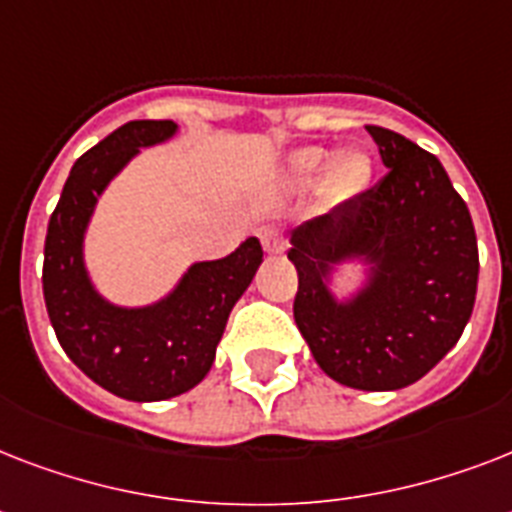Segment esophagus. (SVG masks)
<instances>
[{"label": "esophagus", "instance_id": "1", "mask_svg": "<svg viewBox=\"0 0 512 512\" xmlns=\"http://www.w3.org/2000/svg\"><path fill=\"white\" fill-rule=\"evenodd\" d=\"M260 239H263L265 252H271V255H279V252H284V247H287V236H284V231H281L279 225H268V228H263Z\"/></svg>", "mask_w": 512, "mask_h": 512}]
</instances>
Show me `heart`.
<instances>
[{"instance_id":"b5f03b06","label":"heart","mask_w":512,"mask_h":512,"mask_svg":"<svg viewBox=\"0 0 512 512\" xmlns=\"http://www.w3.org/2000/svg\"><path fill=\"white\" fill-rule=\"evenodd\" d=\"M327 159L329 151H324V148H300L292 156V172H295L297 180H313V177L324 170ZM366 177H369V159L361 151H356V148H348V151H340L329 162L324 183H321V191L332 201L348 199V196H353V193L364 188Z\"/></svg>"}]
</instances>
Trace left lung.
Instances as JSON below:
<instances>
[{"mask_svg": "<svg viewBox=\"0 0 512 512\" xmlns=\"http://www.w3.org/2000/svg\"><path fill=\"white\" fill-rule=\"evenodd\" d=\"M388 175L369 191L292 233L295 321L316 364L358 390H398L457 345L478 287V244L468 204L436 156L366 124ZM348 256L375 265L350 304L326 287Z\"/></svg>", "mask_w": 512, "mask_h": 512, "instance_id": "1", "label": "left lung"}]
</instances>
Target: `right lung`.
I'll list each match as a JSON object with an SVG mask.
<instances>
[{
    "mask_svg": "<svg viewBox=\"0 0 512 512\" xmlns=\"http://www.w3.org/2000/svg\"><path fill=\"white\" fill-rule=\"evenodd\" d=\"M175 130L170 119L127 122L76 159L44 239V305L58 342L92 382L127 401H164L207 377L231 308L263 263L260 241L247 239L223 260L191 265L151 308H116L92 289L82 241L95 201L138 148Z\"/></svg>",
    "mask_w": 512,
    "mask_h": 512,
    "instance_id": "obj_1",
    "label": "right lung"
}]
</instances>
